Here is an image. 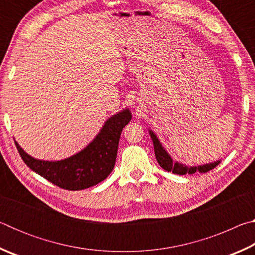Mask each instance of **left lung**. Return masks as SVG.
I'll use <instances>...</instances> for the list:
<instances>
[{"label":"left lung","instance_id":"8db88e82","mask_svg":"<svg viewBox=\"0 0 255 255\" xmlns=\"http://www.w3.org/2000/svg\"><path fill=\"white\" fill-rule=\"evenodd\" d=\"M150 137H152L153 144H154V152H155V156H156L157 162L159 164V166L163 167L164 170L167 172H173L175 174H192L195 172L199 171L201 173H205V172H208L210 170H213L214 167L218 165L221 161H217L215 163H209V164H205V165H200V166H193V167H188L183 165V164L178 163V162H173V159L171 158V156L165 149L162 147L161 143H159L157 137L154 135L153 131H149Z\"/></svg>","mask_w":255,"mask_h":255}]
</instances>
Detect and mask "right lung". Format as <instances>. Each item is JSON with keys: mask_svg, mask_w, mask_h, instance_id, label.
Masks as SVG:
<instances>
[{"mask_svg": "<svg viewBox=\"0 0 255 255\" xmlns=\"http://www.w3.org/2000/svg\"><path fill=\"white\" fill-rule=\"evenodd\" d=\"M130 119L128 109L115 115L105 124L91 144L63 161H40L25 153L16 141L15 146L21 158L32 171L59 188L76 191L98 184L111 173L123 128Z\"/></svg>", "mask_w": 255, "mask_h": 255, "instance_id": "right-lung-1", "label": "right lung"}]
</instances>
